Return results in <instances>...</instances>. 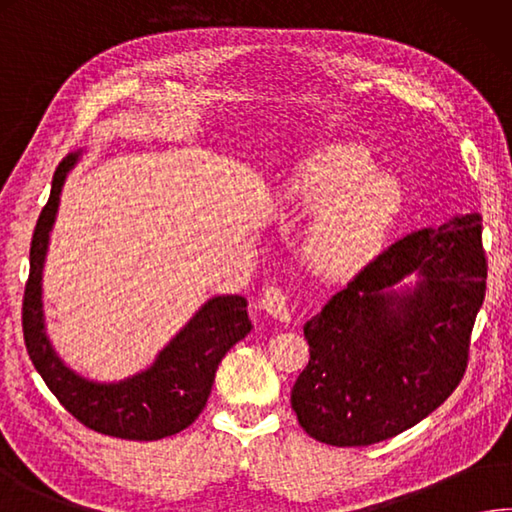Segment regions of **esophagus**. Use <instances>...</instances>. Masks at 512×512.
<instances>
[{
	"mask_svg": "<svg viewBox=\"0 0 512 512\" xmlns=\"http://www.w3.org/2000/svg\"><path fill=\"white\" fill-rule=\"evenodd\" d=\"M260 307H263V310L269 316L276 318V321H287V318H289L287 294L283 292L281 287H276V285L265 289L263 296H260Z\"/></svg>",
	"mask_w": 512,
	"mask_h": 512,
	"instance_id": "34e87169",
	"label": "esophagus"
}]
</instances>
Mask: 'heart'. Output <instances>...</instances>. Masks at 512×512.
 <instances>
[{
  "instance_id": "obj_1",
  "label": "heart",
  "mask_w": 512,
  "mask_h": 512,
  "mask_svg": "<svg viewBox=\"0 0 512 512\" xmlns=\"http://www.w3.org/2000/svg\"><path fill=\"white\" fill-rule=\"evenodd\" d=\"M278 200L296 214H315L303 234V256L318 274L350 278L381 254L403 207L390 173L376 171L359 144H327L278 182Z\"/></svg>"
}]
</instances>
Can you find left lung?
Returning <instances> with one entry per match:
<instances>
[{
	"label": "left lung",
	"instance_id": "1",
	"mask_svg": "<svg viewBox=\"0 0 512 512\" xmlns=\"http://www.w3.org/2000/svg\"><path fill=\"white\" fill-rule=\"evenodd\" d=\"M484 296L479 214L397 240L305 323L298 423L330 446H370L426 419L466 372Z\"/></svg>",
	"mask_w": 512,
	"mask_h": 512
}]
</instances>
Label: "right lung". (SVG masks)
<instances>
[{
    "label": "right lung",
    "mask_w": 512,
    "mask_h": 512,
    "mask_svg": "<svg viewBox=\"0 0 512 512\" xmlns=\"http://www.w3.org/2000/svg\"><path fill=\"white\" fill-rule=\"evenodd\" d=\"M80 160L82 153H71L55 169L51 196L33 234L31 274L22 312L28 356L48 390L91 430L133 441H158L178 435L205 408L223 356L252 332L247 298L240 294L207 298L156 354L153 363L136 374L118 381H98L75 372L55 350L46 332L42 283L62 189Z\"/></svg>",
    "instance_id": "right-lung-1"
}]
</instances>
